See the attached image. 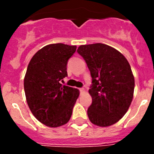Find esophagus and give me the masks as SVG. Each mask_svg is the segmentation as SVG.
Masks as SVG:
<instances>
[{
  "label": "esophagus",
  "instance_id": "34e87169",
  "mask_svg": "<svg viewBox=\"0 0 154 154\" xmlns=\"http://www.w3.org/2000/svg\"><path fill=\"white\" fill-rule=\"evenodd\" d=\"M79 90H80V92H84V91H85V89H84V88H79Z\"/></svg>",
  "mask_w": 154,
  "mask_h": 154
}]
</instances>
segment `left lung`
Segmentation results:
<instances>
[{"label": "left lung", "mask_w": 154, "mask_h": 154, "mask_svg": "<svg viewBox=\"0 0 154 154\" xmlns=\"http://www.w3.org/2000/svg\"><path fill=\"white\" fill-rule=\"evenodd\" d=\"M83 57L92 78L88 92L92 103L87 110L90 122L108 127L125 115L133 100L135 80L125 56L102 43L80 45Z\"/></svg>", "instance_id": "left-lung-1"}]
</instances>
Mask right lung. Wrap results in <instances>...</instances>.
Instances as JSON below:
<instances>
[{"label":"right lung","mask_w":154,"mask_h":154,"mask_svg":"<svg viewBox=\"0 0 154 154\" xmlns=\"http://www.w3.org/2000/svg\"><path fill=\"white\" fill-rule=\"evenodd\" d=\"M76 49L77 46L62 43L48 45L34 54L27 66L26 100L35 119L48 127L68 123L80 94L78 89L60 82L68 76V60Z\"/></svg>","instance_id":"add662e5"}]
</instances>
